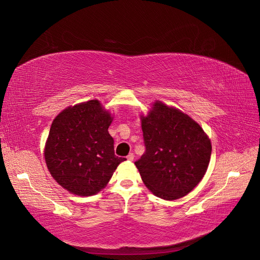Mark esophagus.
<instances>
[{
    "label": "esophagus",
    "instance_id": "34e87169",
    "mask_svg": "<svg viewBox=\"0 0 260 260\" xmlns=\"http://www.w3.org/2000/svg\"><path fill=\"white\" fill-rule=\"evenodd\" d=\"M126 158H127L128 160H133V159H134V154H133V153H129V154L127 155V157H126Z\"/></svg>",
    "mask_w": 260,
    "mask_h": 260
}]
</instances>
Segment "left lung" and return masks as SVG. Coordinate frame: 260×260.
I'll use <instances>...</instances> for the list:
<instances>
[{"instance_id": "left-lung-1", "label": "left lung", "mask_w": 260, "mask_h": 260, "mask_svg": "<svg viewBox=\"0 0 260 260\" xmlns=\"http://www.w3.org/2000/svg\"><path fill=\"white\" fill-rule=\"evenodd\" d=\"M141 123L146 152L135 165L143 183L165 201L186 196L207 172L210 138L190 116L160 101L142 114Z\"/></svg>"}]
</instances>
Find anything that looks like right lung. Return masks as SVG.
Returning <instances> with one entry per match:
<instances>
[{"label": "right lung", "mask_w": 260, "mask_h": 260, "mask_svg": "<svg viewBox=\"0 0 260 260\" xmlns=\"http://www.w3.org/2000/svg\"><path fill=\"white\" fill-rule=\"evenodd\" d=\"M113 118L99 100L66 107L54 118L44 158L52 177L71 194H98L126 160L114 154V140L108 133Z\"/></svg>", "instance_id": "obj_1"}]
</instances>
